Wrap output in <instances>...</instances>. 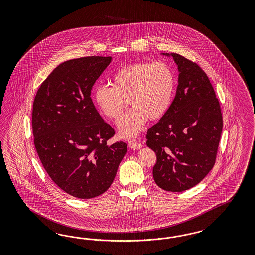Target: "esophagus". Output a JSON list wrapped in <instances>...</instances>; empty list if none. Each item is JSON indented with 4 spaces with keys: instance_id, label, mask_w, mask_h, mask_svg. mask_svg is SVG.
<instances>
[{
    "instance_id": "1",
    "label": "esophagus",
    "mask_w": 255,
    "mask_h": 255,
    "mask_svg": "<svg viewBox=\"0 0 255 255\" xmlns=\"http://www.w3.org/2000/svg\"><path fill=\"white\" fill-rule=\"evenodd\" d=\"M129 147L132 148V149H140L142 147V144L138 143V142H130Z\"/></svg>"
}]
</instances>
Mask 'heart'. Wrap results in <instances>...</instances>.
I'll list each match as a JSON object with an SVG mask.
<instances>
[{
	"instance_id": "obj_1",
	"label": "heart",
	"mask_w": 255,
	"mask_h": 255,
	"mask_svg": "<svg viewBox=\"0 0 255 255\" xmlns=\"http://www.w3.org/2000/svg\"><path fill=\"white\" fill-rule=\"evenodd\" d=\"M175 91V76L163 62H135L120 68L112 77V87L98 85L93 99L101 113L119 119L127 105L131 108L118 122L120 135L134 138L147 120H159L169 109Z\"/></svg>"
}]
</instances>
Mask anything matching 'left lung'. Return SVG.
<instances>
[{"label": "left lung", "instance_id": "obj_1", "mask_svg": "<svg viewBox=\"0 0 255 255\" xmlns=\"http://www.w3.org/2000/svg\"><path fill=\"white\" fill-rule=\"evenodd\" d=\"M178 87L167 112L148 129L147 146L157 157L156 184L168 192H183L198 184L214 166L223 130L219 100L207 74L181 55Z\"/></svg>", "mask_w": 255, "mask_h": 255}]
</instances>
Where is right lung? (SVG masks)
<instances>
[{
  "instance_id": "add662e5",
  "label": "right lung",
  "mask_w": 255,
  "mask_h": 255,
  "mask_svg": "<svg viewBox=\"0 0 255 255\" xmlns=\"http://www.w3.org/2000/svg\"><path fill=\"white\" fill-rule=\"evenodd\" d=\"M111 57L92 56L57 66L41 84L32 108V132L48 176L70 195L90 199L112 184L127 151L108 145L114 129L100 116L91 93Z\"/></svg>"
}]
</instances>
